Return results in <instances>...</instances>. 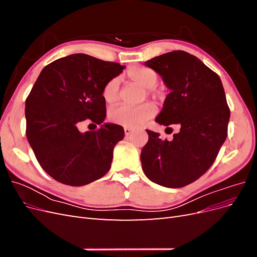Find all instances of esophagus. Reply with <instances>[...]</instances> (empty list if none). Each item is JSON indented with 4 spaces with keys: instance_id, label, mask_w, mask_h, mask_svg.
Returning a JSON list of instances; mask_svg holds the SVG:
<instances>
[{
    "instance_id": "obj_1",
    "label": "esophagus",
    "mask_w": 257,
    "mask_h": 257,
    "mask_svg": "<svg viewBox=\"0 0 257 257\" xmlns=\"http://www.w3.org/2000/svg\"><path fill=\"white\" fill-rule=\"evenodd\" d=\"M132 132H133V128L131 127H124V133H125V136H128Z\"/></svg>"
}]
</instances>
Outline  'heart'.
Wrapping results in <instances>:
<instances>
[{
	"mask_svg": "<svg viewBox=\"0 0 257 257\" xmlns=\"http://www.w3.org/2000/svg\"><path fill=\"white\" fill-rule=\"evenodd\" d=\"M128 78L147 89L148 96L154 99L161 98L162 94L153 88L158 84L159 75L152 68L147 66H135L128 69ZM102 96L105 102L109 105L115 104L120 99V77H113L108 80L102 90ZM157 112V108L152 103H145L136 107L119 106L112 108L109 111V120L118 125L136 128L142 126L148 120H150Z\"/></svg>",
	"mask_w": 257,
	"mask_h": 257,
	"instance_id": "b5f03b06",
	"label": "heart"
}]
</instances>
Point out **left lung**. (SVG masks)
Returning a JSON list of instances; mask_svg holds the SVG:
<instances>
[{
	"instance_id": "8db88e82",
	"label": "left lung",
	"mask_w": 257,
	"mask_h": 257,
	"mask_svg": "<svg viewBox=\"0 0 257 257\" xmlns=\"http://www.w3.org/2000/svg\"><path fill=\"white\" fill-rule=\"evenodd\" d=\"M172 90L155 119L179 124L174 139L147 130L149 141L141 160L145 175L166 188H182L203 176L214 163L227 137L230 110L219 75L189 52L176 50L148 60Z\"/></svg>"
}]
</instances>
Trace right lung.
Returning a JSON list of instances; mask_svg holds the SVG:
<instances>
[{
    "mask_svg": "<svg viewBox=\"0 0 257 257\" xmlns=\"http://www.w3.org/2000/svg\"><path fill=\"white\" fill-rule=\"evenodd\" d=\"M123 68L83 53L43 68L26 99V134L37 162L54 180L81 186L110 169L113 148L124 137L123 127L104 124L81 133L79 126L85 120L103 123L102 90Z\"/></svg>",
    "mask_w": 257,
    "mask_h": 257,
    "instance_id": "obj_1",
    "label": "right lung"
}]
</instances>
